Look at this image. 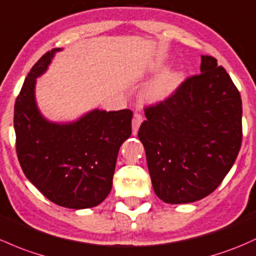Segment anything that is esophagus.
<instances>
[{"instance_id": "34e87169", "label": "esophagus", "mask_w": 256, "mask_h": 256, "mask_svg": "<svg viewBox=\"0 0 256 256\" xmlns=\"http://www.w3.org/2000/svg\"><path fill=\"white\" fill-rule=\"evenodd\" d=\"M142 121H144V119H142V116L140 114H135L134 115V119H132V134L134 135H136L137 131H138V128L140 125L142 124Z\"/></svg>"}]
</instances>
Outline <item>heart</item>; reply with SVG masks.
<instances>
[{
  "label": "heart",
  "mask_w": 256,
  "mask_h": 256,
  "mask_svg": "<svg viewBox=\"0 0 256 256\" xmlns=\"http://www.w3.org/2000/svg\"><path fill=\"white\" fill-rule=\"evenodd\" d=\"M163 70L162 67L158 71ZM186 80V72L184 70H168L160 76L156 77L152 82L144 88V96L148 102H163L173 96L178 88Z\"/></svg>",
  "instance_id": "heart-1"
}]
</instances>
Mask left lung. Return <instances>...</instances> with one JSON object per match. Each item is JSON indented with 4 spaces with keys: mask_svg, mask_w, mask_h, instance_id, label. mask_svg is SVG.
<instances>
[{
    "mask_svg": "<svg viewBox=\"0 0 256 256\" xmlns=\"http://www.w3.org/2000/svg\"><path fill=\"white\" fill-rule=\"evenodd\" d=\"M200 71L168 99L146 108L138 130L153 190L173 205L214 192L240 150V94L212 56H201Z\"/></svg>",
    "mask_w": 256,
    "mask_h": 256,
    "instance_id": "8db88e82",
    "label": "left lung"
}]
</instances>
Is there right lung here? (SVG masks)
<instances>
[{
	"label": "right lung",
	"instance_id": "1",
	"mask_svg": "<svg viewBox=\"0 0 256 256\" xmlns=\"http://www.w3.org/2000/svg\"><path fill=\"white\" fill-rule=\"evenodd\" d=\"M61 50L48 51L24 80L14 104L16 148L23 173L45 198L67 208H90L112 190L132 112L93 109L70 122L48 120L36 104V78Z\"/></svg>",
	"mask_w": 256,
	"mask_h": 256
}]
</instances>
